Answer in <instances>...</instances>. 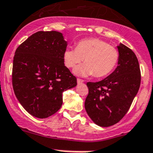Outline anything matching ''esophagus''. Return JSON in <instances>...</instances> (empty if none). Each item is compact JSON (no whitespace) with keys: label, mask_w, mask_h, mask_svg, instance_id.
<instances>
[{"label":"esophagus","mask_w":153,"mask_h":153,"mask_svg":"<svg viewBox=\"0 0 153 153\" xmlns=\"http://www.w3.org/2000/svg\"><path fill=\"white\" fill-rule=\"evenodd\" d=\"M76 81H77L78 84H80V83H83V82H84V81H83V79H76Z\"/></svg>","instance_id":"34e87169"}]
</instances>
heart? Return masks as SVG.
Returning a JSON list of instances; mask_svg holds the SVG:
<instances>
[{"mask_svg": "<svg viewBox=\"0 0 153 153\" xmlns=\"http://www.w3.org/2000/svg\"><path fill=\"white\" fill-rule=\"evenodd\" d=\"M85 63L74 70L79 76L104 77L117 66L119 53L106 42L97 38L83 39L76 44V49H67L63 53V61L67 68H74L83 61Z\"/></svg>", "mask_w": 153, "mask_h": 153, "instance_id": "obj_1", "label": "heart"}]
</instances>
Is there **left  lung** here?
Returning <instances> with one entry per match:
<instances>
[{
  "mask_svg": "<svg viewBox=\"0 0 153 153\" xmlns=\"http://www.w3.org/2000/svg\"><path fill=\"white\" fill-rule=\"evenodd\" d=\"M117 48L119 61L114 72L100 81L87 83L89 94L84 104L86 111L100 127L111 126L125 115L140 87L136 56L122 43Z\"/></svg>",
  "mask_w": 153,
  "mask_h": 153,
  "instance_id": "left-lung-1",
  "label": "left lung"
}]
</instances>
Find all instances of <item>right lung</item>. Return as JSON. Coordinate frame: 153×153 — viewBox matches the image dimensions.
<instances>
[{
  "mask_svg": "<svg viewBox=\"0 0 153 153\" xmlns=\"http://www.w3.org/2000/svg\"><path fill=\"white\" fill-rule=\"evenodd\" d=\"M61 32H38L15 51L12 85L22 107L38 118H46L60 109L62 93L76 86V78L63 61L67 47Z\"/></svg>",
  "mask_w": 153,
  "mask_h": 153,
  "instance_id": "add662e5",
  "label": "right lung"
}]
</instances>
